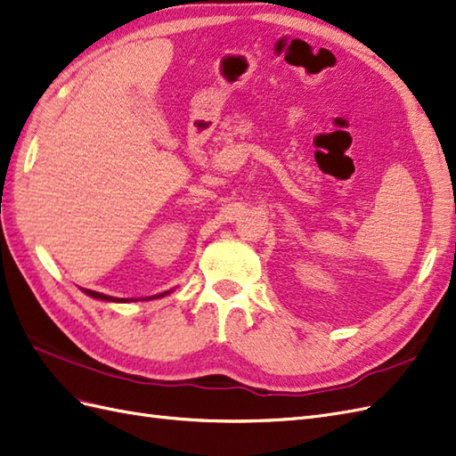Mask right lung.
Returning a JSON list of instances; mask_svg holds the SVG:
<instances>
[{
    "mask_svg": "<svg viewBox=\"0 0 456 456\" xmlns=\"http://www.w3.org/2000/svg\"><path fill=\"white\" fill-rule=\"evenodd\" d=\"M86 295L93 297V298H99V300H106V302H133V300H139V298H116V297H108V295H102V293H96V291H91V289H81ZM171 291H165V293H159V295H154V297H148V298H161L165 295H169ZM146 298V300H148ZM144 300V298H142Z\"/></svg>",
    "mask_w": 456,
    "mask_h": 456,
    "instance_id": "right-lung-1",
    "label": "right lung"
}]
</instances>
